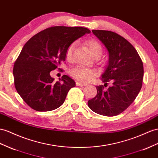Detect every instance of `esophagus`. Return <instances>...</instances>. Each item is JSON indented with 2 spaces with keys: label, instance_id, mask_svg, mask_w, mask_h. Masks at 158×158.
<instances>
[{
  "label": "esophagus",
  "instance_id": "1",
  "mask_svg": "<svg viewBox=\"0 0 158 158\" xmlns=\"http://www.w3.org/2000/svg\"><path fill=\"white\" fill-rule=\"evenodd\" d=\"M76 85H77V86H85L87 84H85V83H81V82L77 81V82H76Z\"/></svg>",
  "mask_w": 158,
  "mask_h": 158
}]
</instances>
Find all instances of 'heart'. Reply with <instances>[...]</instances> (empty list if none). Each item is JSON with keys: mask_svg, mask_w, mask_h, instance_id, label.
Returning a JSON list of instances; mask_svg holds the SVG:
<instances>
[{"mask_svg": "<svg viewBox=\"0 0 158 158\" xmlns=\"http://www.w3.org/2000/svg\"><path fill=\"white\" fill-rule=\"evenodd\" d=\"M86 44L89 48L91 54L95 58L100 57L102 54V47L97 40L94 39L89 40H88ZM75 48V43L71 44L69 47L68 48L66 53V56L68 60H70L72 58L73 52ZM70 74L77 79L83 81H88L91 80L93 78V77H94L95 73L94 71L87 69L77 67L71 69Z\"/></svg>", "mask_w": 158, "mask_h": 158, "instance_id": "heart-1", "label": "heart"}]
</instances>
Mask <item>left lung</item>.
<instances>
[{"label": "left lung", "instance_id": "left-lung-1", "mask_svg": "<svg viewBox=\"0 0 158 158\" xmlns=\"http://www.w3.org/2000/svg\"><path fill=\"white\" fill-rule=\"evenodd\" d=\"M108 51V64L102 75L105 85L113 86L104 90L96 86L97 95L88 101V106L96 114L112 117L120 114L133 102L142 86L143 63L135 48L114 32L92 30Z\"/></svg>", "mask_w": 158, "mask_h": 158}]
</instances>
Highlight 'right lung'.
<instances>
[{
	"label": "right lung",
	"mask_w": 158,
	"mask_h": 158,
	"mask_svg": "<svg viewBox=\"0 0 158 158\" xmlns=\"http://www.w3.org/2000/svg\"><path fill=\"white\" fill-rule=\"evenodd\" d=\"M91 31L84 27H52L39 32L23 47L13 67L15 86L25 102L38 111H49L64 103L75 82L64 75L54 81L50 73L66 59L68 48Z\"/></svg>",
	"instance_id": "obj_1"
}]
</instances>
